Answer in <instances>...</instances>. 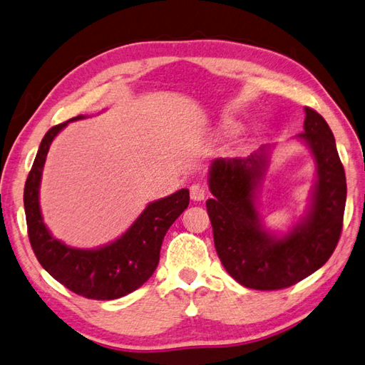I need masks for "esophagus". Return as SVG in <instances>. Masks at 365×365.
Listing matches in <instances>:
<instances>
[{"instance_id": "1", "label": "esophagus", "mask_w": 365, "mask_h": 365, "mask_svg": "<svg viewBox=\"0 0 365 365\" xmlns=\"http://www.w3.org/2000/svg\"><path fill=\"white\" fill-rule=\"evenodd\" d=\"M206 197V187L203 184H192L190 185V198L193 201H203Z\"/></svg>"}]
</instances>
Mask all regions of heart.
Returning <instances> with one entry per match:
<instances>
[{"label":"heart","instance_id":"b5f03b06","mask_svg":"<svg viewBox=\"0 0 365 365\" xmlns=\"http://www.w3.org/2000/svg\"><path fill=\"white\" fill-rule=\"evenodd\" d=\"M225 133H228V134H230V133H234V126H226V128H225Z\"/></svg>","mask_w":365,"mask_h":365}]
</instances>
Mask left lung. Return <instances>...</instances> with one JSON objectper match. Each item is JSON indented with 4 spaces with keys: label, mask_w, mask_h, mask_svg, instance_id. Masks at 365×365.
I'll use <instances>...</instances> for the list:
<instances>
[{
    "label": "left lung",
    "mask_w": 365,
    "mask_h": 365,
    "mask_svg": "<svg viewBox=\"0 0 365 365\" xmlns=\"http://www.w3.org/2000/svg\"><path fill=\"white\" fill-rule=\"evenodd\" d=\"M304 133L297 137L312 151L317 182L311 207L284 236L262 226L256 190L265 172L269 151L261 148L245 159L212 160L206 201L214 244L223 267L239 284L256 290H278L297 284L325 264L341 237L346 181L334 135L319 112L304 108Z\"/></svg>",
    "instance_id": "8db88e82"
}]
</instances>
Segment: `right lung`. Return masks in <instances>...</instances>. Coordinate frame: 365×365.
Returning <instances> with one entry per match:
<instances>
[{"mask_svg":"<svg viewBox=\"0 0 365 365\" xmlns=\"http://www.w3.org/2000/svg\"><path fill=\"white\" fill-rule=\"evenodd\" d=\"M81 118L86 117L78 115L53 126L40 143L24 184L28 236L40 265L71 292L91 299H115L134 292L155 273L165 232L187 209L190 197L187 189H181L173 195L153 201L125 234L100 248H73L53 237L43 223L38 205L42 170L54 137L70 121Z\"/></svg>","mask_w":365,"mask_h":365,"instance_id":"add662e5","label":"right lung"}]
</instances>
